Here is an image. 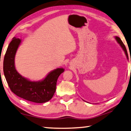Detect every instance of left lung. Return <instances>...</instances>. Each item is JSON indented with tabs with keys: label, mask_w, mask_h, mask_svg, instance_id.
<instances>
[{
	"label": "left lung",
	"mask_w": 131,
	"mask_h": 131,
	"mask_svg": "<svg viewBox=\"0 0 131 131\" xmlns=\"http://www.w3.org/2000/svg\"><path fill=\"white\" fill-rule=\"evenodd\" d=\"M115 38L116 40L117 41V42L120 45V46L122 48H123V50L124 51V52H125V54L126 56V58H127V59L128 60V53H127V50H126V49L125 48V45H124V44L123 43V42H122V40H121V39L118 37V36H115ZM130 61H131V59H130Z\"/></svg>",
	"instance_id": "1"
}]
</instances>
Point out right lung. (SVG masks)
<instances>
[{
	"label": "right lung",
	"instance_id": "obj_1",
	"mask_svg": "<svg viewBox=\"0 0 131 131\" xmlns=\"http://www.w3.org/2000/svg\"><path fill=\"white\" fill-rule=\"evenodd\" d=\"M21 42L19 38H13L4 57L3 72L8 86L15 95L25 100L37 103L48 102L54 95L57 79L64 69L59 68L51 71L43 80L39 81H31L23 77L17 72L14 63Z\"/></svg>",
	"mask_w": 131,
	"mask_h": 131
}]
</instances>
